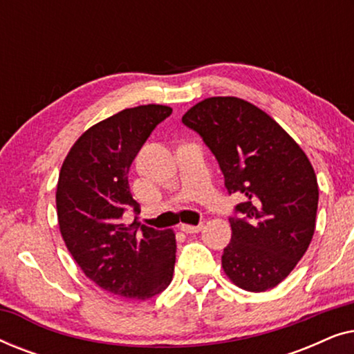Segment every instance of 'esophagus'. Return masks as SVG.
<instances>
[{"label": "esophagus", "mask_w": 354, "mask_h": 354, "mask_svg": "<svg viewBox=\"0 0 354 354\" xmlns=\"http://www.w3.org/2000/svg\"><path fill=\"white\" fill-rule=\"evenodd\" d=\"M203 229V222H200L198 225H190V224H182L180 230L185 232V234H198Z\"/></svg>", "instance_id": "1"}]
</instances>
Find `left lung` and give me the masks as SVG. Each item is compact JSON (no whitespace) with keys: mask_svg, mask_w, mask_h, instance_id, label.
<instances>
[{"mask_svg":"<svg viewBox=\"0 0 354 354\" xmlns=\"http://www.w3.org/2000/svg\"><path fill=\"white\" fill-rule=\"evenodd\" d=\"M182 122L214 154L229 195L243 196L229 217L222 268L248 292L274 288L314 235L319 188L311 162L272 118L234 96L201 101Z\"/></svg>","mask_w":354,"mask_h":354,"instance_id":"8db88e82","label":"left lung"}]
</instances>
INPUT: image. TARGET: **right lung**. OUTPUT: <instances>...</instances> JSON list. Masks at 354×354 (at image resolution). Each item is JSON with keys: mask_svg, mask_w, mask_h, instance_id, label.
<instances>
[{"mask_svg": "<svg viewBox=\"0 0 354 354\" xmlns=\"http://www.w3.org/2000/svg\"><path fill=\"white\" fill-rule=\"evenodd\" d=\"M169 106L124 109L86 130L61 167L56 192L61 235L84 274L106 292L148 299L169 287L176 264L172 230L125 225L138 211L129 171Z\"/></svg>", "mask_w": 354, "mask_h": 354, "instance_id": "right-lung-1", "label": "right lung"}]
</instances>
